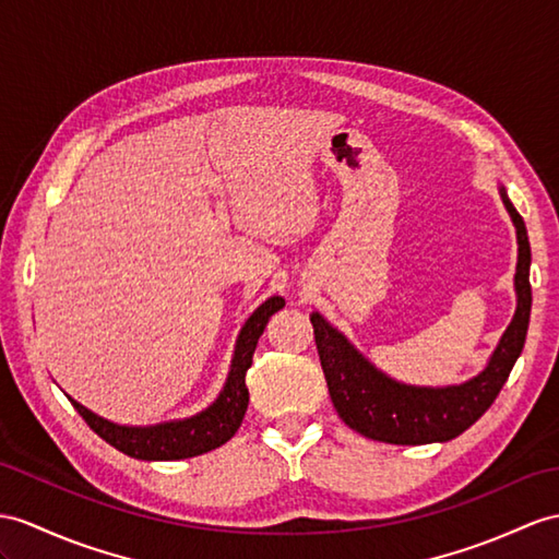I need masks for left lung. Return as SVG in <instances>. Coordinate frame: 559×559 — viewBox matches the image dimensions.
Returning <instances> with one entry per match:
<instances>
[{
  "label": "left lung",
  "mask_w": 559,
  "mask_h": 559,
  "mask_svg": "<svg viewBox=\"0 0 559 559\" xmlns=\"http://www.w3.org/2000/svg\"><path fill=\"white\" fill-rule=\"evenodd\" d=\"M500 197L512 215L516 241H520L514 275L516 312L506 334H502L491 362L472 382L448 389H417L393 382L386 374L374 370L318 312L310 316L326 389H330L338 417L353 431L362 433L367 439L396 445L451 441L469 429L498 399L524 348L531 316V247L526 225L512 206L506 189H500Z\"/></svg>",
  "instance_id": "left-lung-1"
}]
</instances>
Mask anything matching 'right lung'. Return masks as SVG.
Instances as JSON below:
<instances>
[{
  "label": "right lung",
  "instance_id": "1",
  "mask_svg": "<svg viewBox=\"0 0 559 559\" xmlns=\"http://www.w3.org/2000/svg\"><path fill=\"white\" fill-rule=\"evenodd\" d=\"M284 308L282 296H272L267 301L258 308L253 316L243 324L239 334L233 370H229L227 384L209 411L192 419L182 421H170V425H158V427H118L114 421L102 419L87 407L80 403H73L75 411L83 415V419L90 425L94 433L111 443L116 451L126 453L138 460H182V457H194L201 453H209L213 448H221L229 439L235 437L237 429L241 427V419L247 415L249 407V389H247V370L253 362V350L258 338H261L263 330L267 326V320L272 312Z\"/></svg>",
  "mask_w": 559,
  "mask_h": 559
}]
</instances>
